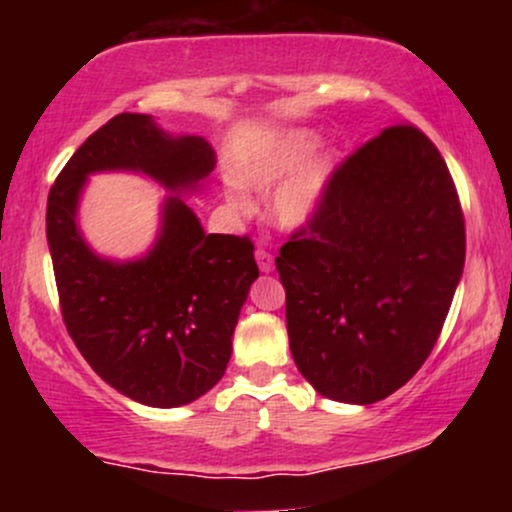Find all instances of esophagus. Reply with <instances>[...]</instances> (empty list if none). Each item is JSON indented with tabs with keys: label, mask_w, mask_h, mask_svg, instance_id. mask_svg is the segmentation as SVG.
Wrapping results in <instances>:
<instances>
[{
	"label": "esophagus",
	"mask_w": 512,
	"mask_h": 512,
	"mask_svg": "<svg viewBox=\"0 0 512 512\" xmlns=\"http://www.w3.org/2000/svg\"><path fill=\"white\" fill-rule=\"evenodd\" d=\"M255 260H257V267H260V272H264V274H269L274 269V260L267 250H262V248L255 250Z\"/></svg>",
	"instance_id": "esophagus-1"
}]
</instances>
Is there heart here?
Wrapping results in <instances>:
<instances>
[{
	"instance_id": "obj_1",
	"label": "heart",
	"mask_w": 512,
	"mask_h": 512,
	"mask_svg": "<svg viewBox=\"0 0 512 512\" xmlns=\"http://www.w3.org/2000/svg\"><path fill=\"white\" fill-rule=\"evenodd\" d=\"M317 134L308 129H289L269 139L238 168V180L252 190L274 187L267 197V214L279 228L296 231L317 216L325 204L339 156L317 149ZM228 204L236 211L250 209V197L240 187L228 190Z\"/></svg>"
}]
</instances>
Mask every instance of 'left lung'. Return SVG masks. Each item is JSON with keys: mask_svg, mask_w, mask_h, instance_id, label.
<instances>
[{"mask_svg": "<svg viewBox=\"0 0 512 512\" xmlns=\"http://www.w3.org/2000/svg\"><path fill=\"white\" fill-rule=\"evenodd\" d=\"M464 269L450 170L416 127H387L337 168L276 257L298 370L322 397L373 404L431 354Z\"/></svg>", "mask_w": 512, "mask_h": 512, "instance_id": "8db88e82", "label": "left lung"}]
</instances>
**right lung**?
Listing matches in <instances>:
<instances>
[{
  "label": "right lung",
  "instance_id": "right-lung-1",
  "mask_svg": "<svg viewBox=\"0 0 512 512\" xmlns=\"http://www.w3.org/2000/svg\"><path fill=\"white\" fill-rule=\"evenodd\" d=\"M214 168L204 137L122 113L76 149L48 197V245L69 337L105 383L146 407H182L219 383L240 308L260 276L248 238L204 233L182 199L202 192ZM96 172H137L171 192L155 245L134 261L98 256L80 233V195Z\"/></svg>",
  "mask_w": 512,
  "mask_h": 512
}]
</instances>
